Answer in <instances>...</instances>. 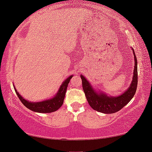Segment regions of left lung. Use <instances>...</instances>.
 Returning <instances> with one entry per match:
<instances>
[{
    "mask_svg": "<svg viewBox=\"0 0 152 152\" xmlns=\"http://www.w3.org/2000/svg\"><path fill=\"white\" fill-rule=\"evenodd\" d=\"M133 53L135 59L134 77L129 88L120 96L109 97L106 94H102V93L99 94L95 92L86 78L83 75L80 76L82 81L83 90L89 105L93 109L103 113H114L120 111L124 106L127 104L134 96L138 85V66H137L138 65H137V59L135 55L134 50L133 51Z\"/></svg>",
    "mask_w": 152,
    "mask_h": 152,
    "instance_id": "left-lung-1",
    "label": "left lung"
}]
</instances>
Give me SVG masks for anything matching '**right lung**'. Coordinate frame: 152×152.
Listing matches in <instances>:
<instances>
[{
  "instance_id": "right-lung-1",
  "label": "right lung",
  "mask_w": 152,
  "mask_h": 152,
  "mask_svg": "<svg viewBox=\"0 0 152 152\" xmlns=\"http://www.w3.org/2000/svg\"><path fill=\"white\" fill-rule=\"evenodd\" d=\"M72 76L71 75L64 81L57 95L53 98L48 99V100L40 102H31L27 101L26 99L21 97V95H20L16 88H14V90L23 104L28 109L34 112H38V113H52V112L56 111L59 109L63 104L68 84H69L70 80L72 78Z\"/></svg>"
}]
</instances>
